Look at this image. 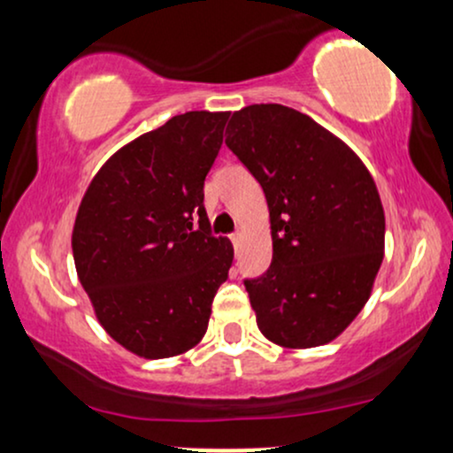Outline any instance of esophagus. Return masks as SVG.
Masks as SVG:
<instances>
[{"mask_svg": "<svg viewBox=\"0 0 453 453\" xmlns=\"http://www.w3.org/2000/svg\"><path fill=\"white\" fill-rule=\"evenodd\" d=\"M230 241H232V244H234V249H236V251H238V247H241V234H232V236H230Z\"/></svg>", "mask_w": 453, "mask_h": 453, "instance_id": "esophagus-1", "label": "esophagus"}]
</instances>
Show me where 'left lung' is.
Returning <instances> with one entry per match:
<instances>
[{
	"label": "left lung",
	"mask_w": 453,
	"mask_h": 453,
	"mask_svg": "<svg viewBox=\"0 0 453 453\" xmlns=\"http://www.w3.org/2000/svg\"><path fill=\"white\" fill-rule=\"evenodd\" d=\"M226 134L270 211L273 264L244 279L257 327L289 349L326 345L360 313L381 266L375 180L345 142L280 104L234 112Z\"/></svg>",
	"instance_id": "left-lung-1"
}]
</instances>
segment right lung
<instances>
[{
  "mask_svg": "<svg viewBox=\"0 0 453 453\" xmlns=\"http://www.w3.org/2000/svg\"><path fill=\"white\" fill-rule=\"evenodd\" d=\"M230 112L194 111L112 155L78 209L72 253L104 330L159 360L206 334L232 242L211 232L204 179Z\"/></svg>",
  "mask_w": 453,
  "mask_h": 453,
  "instance_id": "right-lung-1",
  "label": "right lung"
}]
</instances>
